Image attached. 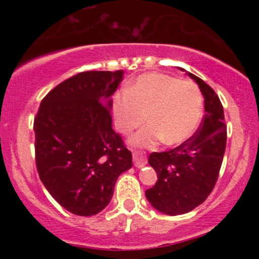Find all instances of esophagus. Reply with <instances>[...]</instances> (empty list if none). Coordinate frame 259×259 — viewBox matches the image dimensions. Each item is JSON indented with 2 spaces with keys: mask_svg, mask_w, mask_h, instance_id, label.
Masks as SVG:
<instances>
[{
  "mask_svg": "<svg viewBox=\"0 0 259 259\" xmlns=\"http://www.w3.org/2000/svg\"><path fill=\"white\" fill-rule=\"evenodd\" d=\"M133 160H134V165L138 168L144 167V165L147 163L146 156H144L142 153H140L139 151H135V152L133 153Z\"/></svg>",
  "mask_w": 259,
  "mask_h": 259,
  "instance_id": "obj_1",
  "label": "esophagus"
}]
</instances>
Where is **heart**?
Here are the masks:
<instances>
[{
    "label": "heart",
    "instance_id": "1",
    "mask_svg": "<svg viewBox=\"0 0 259 259\" xmlns=\"http://www.w3.org/2000/svg\"><path fill=\"white\" fill-rule=\"evenodd\" d=\"M113 114L117 130L129 134L146 120L147 126L130 139L136 146H169L194 135L203 115V97L198 86L163 73L140 75L129 89L115 95Z\"/></svg>",
    "mask_w": 259,
    "mask_h": 259
}]
</instances>
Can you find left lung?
I'll list each match as a JSON object with an SVG mask.
<instances>
[{"mask_svg":"<svg viewBox=\"0 0 259 259\" xmlns=\"http://www.w3.org/2000/svg\"><path fill=\"white\" fill-rule=\"evenodd\" d=\"M187 74L204 97L200 126L178 147L148 157L158 180L146 190V197L157 210L169 215L184 214L206 201L218 180L227 146V125L218 95L198 76Z\"/></svg>","mask_w":259,"mask_h":259,"instance_id":"8db88e82","label":"left lung"}]
</instances>
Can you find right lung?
Returning a JSON list of instances; mask_svg holds the SVG:
<instances>
[{"label": "right lung", "instance_id": "1", "mask_svg": "<svg viewBox=\"0 0 259 259\" xmlns=\"http://www.w3.org/2000/svg\"><path fill=\"white\" fill-rule=\"evenodd\" d=\"M123 70L78 73L52 89L34 119L35 162L47 191L68 212L89 217L111 201L132 152L112 129L109 97Z\"/></svg>", "mask_w": 259, "mask_h": 259}]
</instances>
